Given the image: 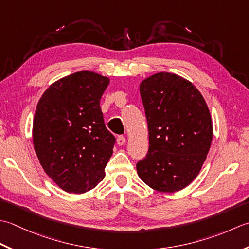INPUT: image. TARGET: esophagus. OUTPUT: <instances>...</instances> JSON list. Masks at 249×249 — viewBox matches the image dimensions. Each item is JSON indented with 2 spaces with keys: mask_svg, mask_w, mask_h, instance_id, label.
<instances>
[{
  "mask_svg": "<svg viewBox=\"0 0 249 249\" xmlns=\"http://www.w3.org/2000/svg\"><path fill=\"white\" fill-rule=\"evenodd\" d=\"M125 138L124 136H123V135H120V136H118L117 138V144L119 145V146H123V145H124L125 144Z\"/></svg>",
  "mask_w": 249,
  "mask_h": 249,
  "instance_id": "1",
  "label": "esophagus"
}]
</instances>
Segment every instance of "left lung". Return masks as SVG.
Returning <instances> with one entry per match:
<instances>
[{
  "label": "left lung",
  "mask_w": 249,
  "mask_h": 249,
  "mask_svg": "<svg viewBox=\"0 0 249 249\" xmlns=\"http://www.w3.org/2000/svg\"><path fill=\"white\" fill-rule=\"evenodd\" d=\"M140 93L148 124L149 148L136 170L159 192L184 189L200 173L213 139L204 98L189 80L160 72L142 80Z\"/></svg>",
  "instance_id": "8db88e82"
}]
</instances>
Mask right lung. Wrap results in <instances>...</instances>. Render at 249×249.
<instances>
[{"instance_id":"obj_1","label":"right lung","mask_w":249,"mask_h":249,"mask_svg":"<svg viewBox=\"0 0 249 249\" xmlns=\"http://www.w3.org/2000/svg\"><path fill=\"white\" fill-rule=\"evenodd\" d=\"M108 84L106 76L79 71L50 85L35 109V154L45 173L69 194L98 186L113 155L115 136L100 107Z\"/></svg>"}]
</instances>
